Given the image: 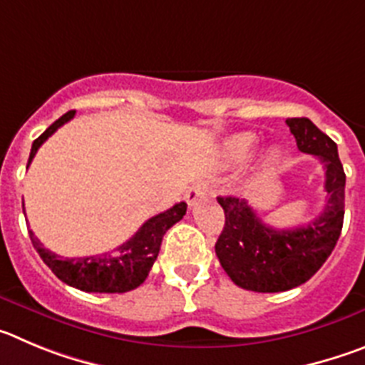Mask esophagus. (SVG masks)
Segmentation results:
<instances>
[{"label": "esophagus", "instance_id": "1", "mask_svg": "<svg viewBox=\"0 0 365 365\" xmlns=\"http://www.w3.org/2000/svg\"><path fill=\"white\" fill-rule=\"evenodd\" d=\"M207 192H209V187H207V183L198 182V183H195V185H190L189 190L185 192L187 205L192 207L200 198H205Z\"/></svg>", "mask_w": 365, "mask_h": 365}]
</instances>
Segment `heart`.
I'll return each mask as SVG.
<instances>
[{"mask_svg": "<svg viewBox=\"0 0 365 365\" xmlns=\"http://www.w3.org/2000/svg\"><path fill=\"white\" fill-rule=\"evenodd\" d=\"M256 145V136L252 133H242L232 136L231 140L227 142V150L229 156L235 160H242L245 158ZM282 158V153L278 149H269L265 153V163L267 165H277Z\"/></svg>", "mask_w": 365, "mask_h": 365, "instance_id": "b5f03b06", "label": "heart"}]
</instances>
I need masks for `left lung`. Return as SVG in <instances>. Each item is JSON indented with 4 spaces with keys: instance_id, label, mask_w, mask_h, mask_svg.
<instances>
[{
    "instance_id": "obj_1",
    "label": "left lung",
    "mask_w": 365,
    "mask_h": 365,
    "mask_svg": "<svg viewBox=\"0 0 365 365\" xmlns=\"http://www.w3.org/2000/svg\"><path fill=\"white\" fill-rule=\"evenodd\" d=\"M302 153L313 154L326 169L327 202L307 225L274 229L265 225L247 200L218 196L225 225L216 242L223 271L238 287L280 293L305 284L329 258L344 223L346 173L336 143L307 118L285 120Z\"/></svg>"
}]
</instances>
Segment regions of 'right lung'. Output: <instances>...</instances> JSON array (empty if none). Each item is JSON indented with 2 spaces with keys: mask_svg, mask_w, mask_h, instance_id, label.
I'll return each instance as SVG.
<instances>
[{
  "mask_svg": "<svg viewBox=\"0 0 365 365\" xmlns=\"http://www.w3.org/2000/svg\"><path fill=\"white\" fill-rule=\"evenodd\" d=\"M74 114L76 110H68L60 120H56L41 136L36 138L27 167L31 165L41 143L61 125H65L68 120H72ZM185 211V202L176 203L167 211L147 220L142 227L138 229L136 235L127 240L125 244H121L114 251L96 256L63 258V256H58L56 252L45 249L34 236V232H31L32 245L41 256V260L67 285L85 291V293H127V291L136 289L138 285H142L149 277L150 267H153L154 260L158 258L163 235L183 218Z\"/></svg>",
  "mask_w": 365,
  "mask_h": 365,
  "instance_id": "obj_1",
  "label": "right lung"
}]
</instances>
